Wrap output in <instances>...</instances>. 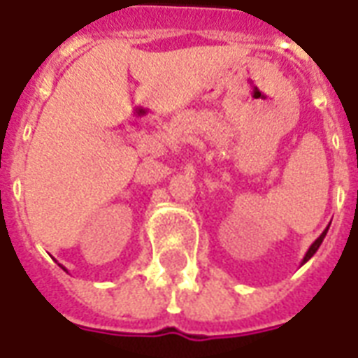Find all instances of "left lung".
Listing matches in <instances>:
<instances>
[{
	"instance_id": "obj_1",
	"label": "left lung",
	"mask_w": 358,
	"mask_h": 358,
	"mask_svg": "<svg viewBox=\"0 0 358 358\" xmlns=\"http://www.w3.org/2000/svg\"><path fill=\"white\" fill-rule=\"evenodd\" d=\"M327 231H329V229H324L323 233H321V236H319V238L315 240V242H313L312 245H310V250H308L306 255H304V259H302V264L308 263V261H310V259L313 257V253L317 252V250H319V245H321V242H323V238H324V236H327Z\"/></svg>"
}]
</instances>
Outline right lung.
Segmentation results:
<instances>
[{
  "mask_svg": "<svg viewBox=\"0 0 358 358\" xmlns=\"http://www.w3.org/2000/svg\"><path fill=\"white\" fill-rule=\"evenodd\" d=\"M64 270H65V268H64Z\"/></svg>",
  "mask_w": 358,
  "mask_h": 358,
  "instance_id": "obj_1",
  "label": "right lung"
}]
</instances>
